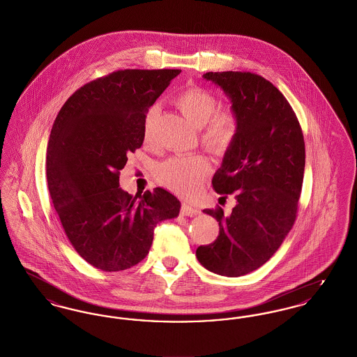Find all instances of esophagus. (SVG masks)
I'll return each mask as SVG.
<instances>
[{"mask_svg": "<svg viewBox=\"0 0 357 357\" xmlns=\"http://www.w3.org/2000/svg\"><path fill=\"white\" fill-rule=\"evenodd\" d=\"M181 214L183 217H195V215H198V210L188 206V204H182V208H181Z\"/></svg>", "mask_w": 357, "mask_h": 357, "instance_id": "1", "label": "esophagus"}]
</instances>
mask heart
Here are the masks:
<instances>
[{"mask_svg": "<svg viewBox=\"0 0 357 357\" xmlns=\"http://www.w3.org/2000/svg\"><path fill=\"white\" fill-rule=\"evenodd\" d=\"M176 105L197 128L202 130V142L211 150L226 149L236 135L237 123L230 114H217L215 96L199 86L185 89L176 98ZM158 107L147 109L143 121L146 139L153 135ZM210 170L208 162L202 156H174L158 167V178L165 186L179 194L195 192Z\"/></svg>", "mask_w": 357, "mask_h": 357, "instance_id": "1", "label": "heart"}]
</instances>
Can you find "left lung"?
I'll return each mask as SVG.
<instances>
[{
	"label": "left lung",
	"mask_w": 357,
	"mask_h": 357,
	"mask_svg": "<svg viewBox=\"0 0 357 357\" xmlns=\"http://www.w3.org/2000/svg\"><path fill=\"white\" fill-rule=\"evenodd\" d=\"M204 80L230 99L236 135L213 176L218 194H233L230 215L204 208L220 236L197 249L207 271L239 277L271 259L296 221L305 169L304 136L285 96L250 72H207ZM225 198V197H222Z\"/></svg>",
	"instance_id": "left-lung-1"
}]
</instances>
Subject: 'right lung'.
<instances>
[{
    "label": "right lung",
    "instance_id": "right-lung-1",
    "mask_svg": "<svg viewBox=\"0 0 357 357\" xmlns=\"http://www.w3.org/2000/svg\"><path fill=\"white\" fill-rule=\"evenodd\" d=\"M179 69H124L77 89L61 107L47 149L54 210L75 250L102 272L139 264L158 223L179 215V199L156 187L130 195L119 186L127 155L144 140L147 109Z\"/></svg>",
    "mask_w": 357,
    "mask_h": 357
}]
</instances>
